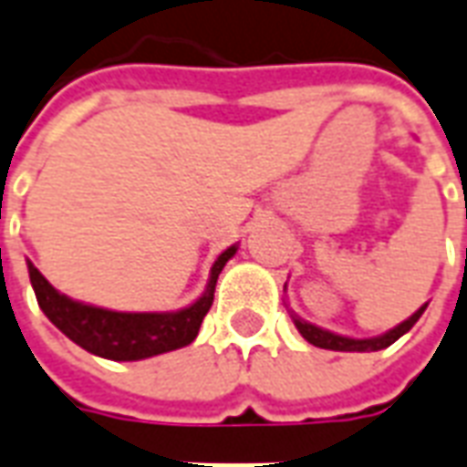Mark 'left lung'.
<instances>
[{
  "instance_id": "1",
  "label": "left lung",
  "mask_w": 467,
  "mask_h": 467,
  "mask_svg": "<svg viewBox=\"0 0 467 467\" xmlns=\"http://www.w3.org/2000/svg\"><path fill=\"white\" fill-rule=\"evenodd\" d=\"M425 307L428 305H422L418 313H412L405 323H400L398 327H392L390 333L380 335V337H370V340H352V337H343V335H335L330 330H323V327H315V325L305 323V320H297L295 317V325H297V330L303 335L305 340L315 348H323V350H340V352H375L382 350V348H388L392 345L398 337L410 330L412 325L420 320V315L425 313Z\"/></svg>"
}]
</instances>
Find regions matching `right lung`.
Here are the masks:
<instances>
[{
  "mask_svg": "<svg viewBox=\"0 0 467 467\" xmlns=\"http://www.w3.org/2000/svg\"><path fill=\"white\" fill-rule=\"evenodd\" d=\"M234 253L237 247L233 244L214 260L202 297L177 313H115V310L75 303L67 295L57 293L32 263H29V280L42 313L72 343L107 360H144L192 343L200 333L204 315L213 307L217 277Z\"/></svg>",
  "mask_w": 467,
  "mask_h": 467,
  "instance_id": "right-lung-1",
  "label": "right lung"
}]
</instances>
